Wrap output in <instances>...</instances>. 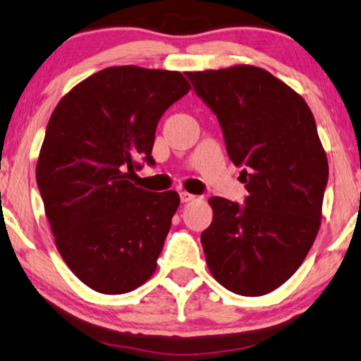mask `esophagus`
Returning <instances> with one entry per match:
<instances>
[{
  "label": "esophagus",
  "mask_w": 361,
  "mask_h": 361,
  "mask_svg": "<svg viewBox=\"0 0 361 361\" xmlns=\"http://www.w3.org/2000/svg\"><path fill=\"white\" fill-rule=\"evenodd\" d=\"M180 199H181V202H191V201H195L196 199V196H192V195H190V192H186V191H181L180 192Z\"/></svg>",
  "instance_id": "obj_1"
}]
</instances>
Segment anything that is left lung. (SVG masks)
<instances>
[{"label": "left lung", "mask_w": 361, "mask_h": 361, "mask_svg": "<svg viewBox=\"0 0 361 361\" xmlns=\"http://www.w3.org/2000/svg\"><path fill=\"white\" fill-rule=\"evenodd\" d=\"M222 126L228 157L243 166L245 206L214 196L201 235L215 281L261 297L293 276L321 227L329 165L303 97L262 68L186 73Z\"/></svg>", "instance_id": "left-lung-1"}]
</instances>
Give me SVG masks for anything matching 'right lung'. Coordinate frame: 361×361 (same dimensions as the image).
Wrapping results in <instances>:
<instances>
[{
    "instance_id": "right-lung-1",
    "label": "right lung",
    "mask_w": 361,
    "mask_h": 361,
    "mask_svg": "<svg viewBox=\"0 0 361 361\" xmlns=\"http://www.w3.org/2000/svg\"><path fill=\"white\" fill-rule=\"evenodd\" d=\"M190 89L178 71L111 66L74 85L51 113L37 185L58 252L95 292L128 293L157 269L180 196L131 180L139 159L154 165L160 116Z\"/></svg>"
}]
</instances>
